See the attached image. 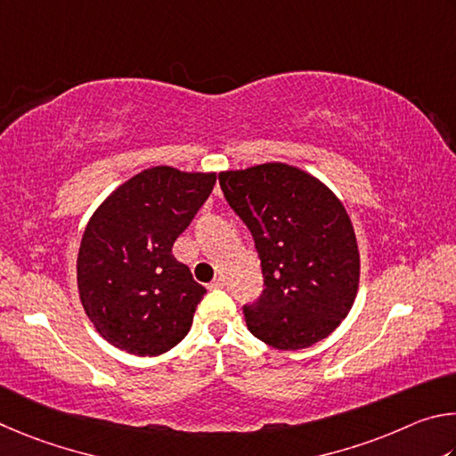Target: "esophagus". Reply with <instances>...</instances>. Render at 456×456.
Returning <instances> with one entry per match:
<instances>
[{"label":"esophagus","instance_id":"esophagus-1","mask_svg":"<svg viewBox=\"0 0 456 456\" xmlns=\"http://www.w3.org/2000/svg\"><path fill=\"white\" fill-rule=\"evenodd\" d=\"M224 284H226V281H224L222 276H218V278H214V281L208 284V289L210 290H218V289H224Z\"/></svg>","mask_w":456,"mask_h":456}]
</instances>
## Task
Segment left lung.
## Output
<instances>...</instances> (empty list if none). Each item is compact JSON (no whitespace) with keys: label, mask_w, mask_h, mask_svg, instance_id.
Returning <instances> with one entry per match:
<instances>
[{"label":"left lung","mask_w":456,"mask_h":456,"mask_svg":"<svg viewBox=\"0 0 456 456\" xmlns=\"http://www.w3.org/2000/svg\"><path fill=\"white\" fill-rule=\"evenodd\" d=\"M220 188L250 230L265 290L246 305L248 330L281 350L313 346L353 308L361 256L345 206L313 175L286 164L222 172Z\"/></svg>","instance_id":"obj_1"}]
</instances>
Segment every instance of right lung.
<instances>
[{"label":"right lung","instance_id":"add662e5","mask_svg":"<svg viewBox=\"0 0 456 456\" xmlns=\"http://www.w3.org/2000/svg\"><path fill=\"white\" fill-rule=\"evenodd\" d=\"M216 174L156 166L122 183L79 244L77 290L103 338L138 356L167 353L186 337L206 294L172 246L212 194Z\"/></svg>","mask_w":456,"mask_h":456}]
</instances>
